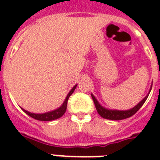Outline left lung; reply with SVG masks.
I'll use <instances>...</instances> for the list:
<instances>
[{
	"label": "left lung",
	"instance_id": "left-lung-1",
	"mask_svg": "<svg viewBox=\"0 0 160 160\" xmlns=\"http://www.w3.org/2000/svg\"><path fill=\"white\" fill-rule=\"evenodd\" d=\"M152 90V87H150V90H149V92L146 96V97L142 99V100L138 103L134 107H133L132 109H129V110H126V111H118V110H110V109H107V108L102 106L98 101L97 100V98L94 97V95L92 93L91 94L92 95V100L94 102V104H95V107H96V110H97L98 113L100 115V117H102L103 118H105V119H109V120H122V119H126V118H128L132 117L133 115L135 114L137 112L141 107L143 105L147 98H148V95L150 93V92Z\"/></svg>",
	"mask_w": 160,
	"mask_h": 160
}]
</instances>
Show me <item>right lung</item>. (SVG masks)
Wrapping results in <instances>:
<instances>
[{
	"label": "right lung",
	"mask_w": 160,
	"mask_h": 160,
	"mask_svg": "<svg viewBox=\"0 0 160 160\" xmlns=\"http://www.w3.org/2000/svg\"><path fill=\"white\" fill-rule=\"evenodd\" d=\"M76 87L77 85H75V86L70 90L68 94L67 95V97L66 98H65L64 102H63V104H62L59 108H57V109L54 110V111H48V112H45V113H40V114H38V113H32V112H30V111H26V110H24L23 108H21V109H22L23 111H24V112H26L28 116H30L31 118H34V119H36V120L53 121L56 120V119H58V118H62L63 115H64V113L66 112L67 105H68V100L69 97L73 92V91L75 90Z\"/></svg>",
	"instance_id": "add662e5"
}]
</instances>
